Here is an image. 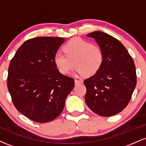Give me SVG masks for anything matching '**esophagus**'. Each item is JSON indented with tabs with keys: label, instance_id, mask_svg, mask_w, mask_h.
I'll list each match as a JSON object with an SVG mask.
<instances>
[{
	"label": "esophagus",
	"instance_id": "34e87169",
	"mask_svg": "<svg viewBox=\"0 0 146 146\" xmlns=\"http://www.w3.org/2000/svg\"><path fill=\"white\" fill-rule=\"evenodd\" d=\"M83 83V82L81 80H75V85H78V84H81Z\"/></svg>",
	"mask_w": 146,
	"mask_h": 146
}]
</instances>
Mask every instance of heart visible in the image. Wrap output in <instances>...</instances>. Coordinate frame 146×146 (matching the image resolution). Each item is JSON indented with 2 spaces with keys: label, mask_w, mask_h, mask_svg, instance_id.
Masks as SVG:
<instances>
[{
  "label": "heart",
  "mask_w": 146,
  "mask_h": 146,
  "mask_svg": "<svg viewBox=\"0 0 146 146\" xmlns=\"http://www.w3.org/2000/svg\"><path fill=\"white\" fill-rule=\"evenodd\" d=\"M63 51L64 54L56 52L54 56V64L63 75L70 73L75 65L79 74L90 77L96 74L103 64L101 49L80 37L69 40L63 47Z\"/></svg>",
  "instance_id": "obj_1"
}]
</instances>
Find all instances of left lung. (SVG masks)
I'll use <instances>...</instances> for the list:
<instances>
[{"mask_svg": "<svg viewBox=\"0 0 146 146\" xmlns=\"http://www.w3.org/2000/svg\"><path fill=\"white\" fill-rule=\"evenodd\" d=\"M87 36L95 39L103 51L104 60L96 74L84 80L85 101L98 115H116L129 104L136 86L134 61L126 47L111 35L94 31Z\"/></svg>", "mask_w": 146, "mask_h": 146, "instance_id": "obj_1", "label": "left lung"}]
</instances>
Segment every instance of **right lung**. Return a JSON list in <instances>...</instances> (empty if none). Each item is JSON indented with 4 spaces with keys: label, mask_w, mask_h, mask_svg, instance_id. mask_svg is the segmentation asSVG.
I'll list each match as a JSON object with an SVG mask.
<instances>
[{
    "label": "right lung",
    "mask_w": 146,
    "mask_h": 146,
    "mask_svg": "<svg viewBox=\"0 0 146 146\" xmlns=\"http://www.w3.org/2000/svg\"><path fill=\"white\" fill-rule=\"evenodd\" d=\"M62 37L27 40L17 50L8 69L7 87L15 108L30 120L45 123L56 118L75 86L74 79L61 74L54 56Z\"/></svg>",
    "instance_id": "right-lung-1"
}]
</instances>
